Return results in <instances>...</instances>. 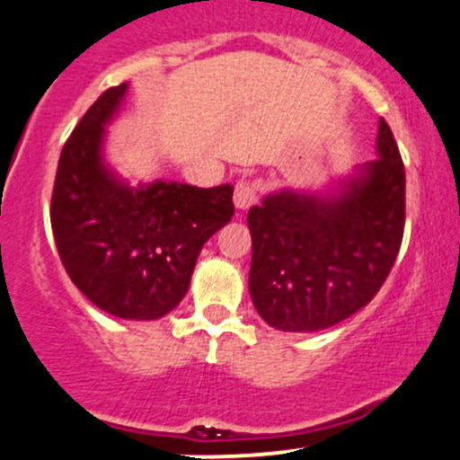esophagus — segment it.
Here are the masks:
<instances>
[{
  "label": "esophagus",
  "instance_id": "obj_1",
  "mask_svg": "<svg viewBox=\"0 0 460 460\" xmlns=\"http://www.w3.org/2000/svg\"><path fill=\"white\" fill-rule=\"evenodd\" d=\"M255 200H257V183H251V181H238L234 191L235 209L246 211L251 205H255Z\"/></svg>",
  "mask_w": 460,
  "mask_h": 460
}]
</instances>
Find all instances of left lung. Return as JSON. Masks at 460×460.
I'll use <instances>...</instances> for the list:
<instances>
[{
	"mask_svg": "<svg viewBox=\"0 0 460 460\" xmlns=\"http://www.w3.org/2000/svg\"><path fill=\"white\" fill-rule=\"evenodd\" d=\"M376 153L332 188H281L249 209L251 299L275 330H327L385 284L406 211V174L385 119Z\"/></svg>",
	"mask_w": 460,
	"mask_h": 460,
	"instance_id": "8db88e82",
	"label": "left lung"
}]
</instances>
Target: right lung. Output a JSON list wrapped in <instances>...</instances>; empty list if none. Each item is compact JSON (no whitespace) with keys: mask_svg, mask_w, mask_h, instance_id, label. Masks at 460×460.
I'll return each mask as SVG.
<instances>
[{"mask_svg":"<svg viewBox=\"0 0 460 460\" xmlns=\"http://www.w3.org/2000/svg\"><path fill=\"white\" fill-rule=\"evenodd\" d=\"M126 91L128 83L104 91L63 146L52 231L69 279L91 304L118 319L155 321L181 304L205 242L234 216V185L122 179L104 141Z\"/></svg>","mask_w":460,"mask_h":460,"instance_id":"add662e5","label":"right lung"}]
</instances>
